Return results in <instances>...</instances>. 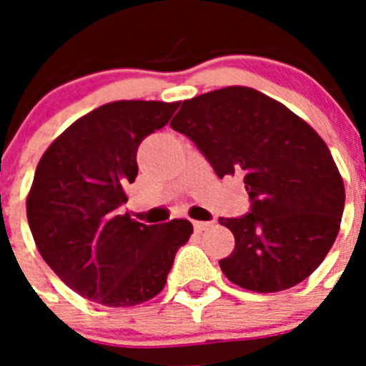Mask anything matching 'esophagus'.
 I'll return each instance as SVG.
<instances>
[{"instance_id":"obj_1","label":"esophagus","mask_w":366,"mask_h":366,"mask_svg":"<svg viewBox=\"0 0 366 366\" xmlns=\"http://www.w3.org/2000/svg\"><path fill=\"white\" fill-rule=\"evenodd\" d=\"M192 225H194V231L202 232V231H205L207 227H211L212 222H198V219H196V222H194Z\"/></svg>"}]
</instances>
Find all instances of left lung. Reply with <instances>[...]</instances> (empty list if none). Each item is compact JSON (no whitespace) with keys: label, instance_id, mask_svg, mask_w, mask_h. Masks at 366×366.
Returning a JSON list of instances; mask_svg holds the SVG:
<instances>
[{"label":"left lung","instance_id":"8db88e82","mask_svg":"<svg viewBox=\"0 0 366 366\" xmlns=\"http://www.w3.org/2000/svg\"><path fill=\"white\" fill-rule=\"evenodd\" d=\"M218 177L242 176L251 211L219 218L234 251L219 260L236 286L284 292L321 266L337 238L345 185L326 143L306 121L253 87L183 100L170 122Z\"/></svg>","mask_w":366,"mask_h":366}]
</instances>
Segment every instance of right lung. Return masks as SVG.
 <instances>
[{
    "label": "right lung",
    "instance_id": "obj_1",
    "mask_svg": "<svg viewBox=\"0 0 366 366\" xmlns=\"http://www.w3.org/2000/svg\"><path fill=\"white\" fill-rule=\"evenodd\" d=\"M179 102L117 100L74 121L41 155L27 196L32 238L73 292L109 308L154 299L192 223L144 225L119 214L137 177V148Z\"/></svg>",
    "mask_w": 366,
    "mask_h": 366
}]
</instances>
